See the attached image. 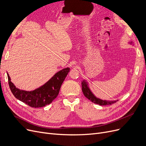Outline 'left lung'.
Listing matches in <instances>:
<instances>
[{"label": "left lung", "instance_id": "left-lung-1", "mask_svg": "<svg viewBox=\"0 0 146 146\" xmlns=\"http://www.w3.org/2000/svg\"><path fill=\"white\" fill-rule=\"evenodd\" d=\"M81 86H82V91L83 92V94L86 97V98L89 99L90 101H92V102L94 103L95 104H98V105H101V106H106V105H112V104H113L117 102V100L115 101H107V100H103L97 98L96 97H95L93 94L92 93V92L90 91V90L89 89L87 83L83 81L81 83Z\"/></svg>", "mask_w": 146, "mask_h": 146}]
</instances>
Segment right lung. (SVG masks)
<instances>
[{
	"label": "right lung",
	"instance_id": "obj_1",
	"mask_svg": "<svg viewBox=\"0 0 146 146\" xmlns=\"http://www.w3.org/2000/svg\"><path fill=\"white\" fill-rule=\"evenodd\" d=\"M69 72V68L62 69L43 86L31 92L24 91L17 88L11 81V78L8 74V83L11 92L17 99L30 107L41 108L51 103L58 96L61 85Z\"/></svg>",
	"mask_w": 146,
	"mask_h": 146
}]
</instances>
